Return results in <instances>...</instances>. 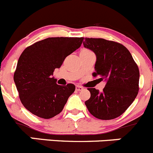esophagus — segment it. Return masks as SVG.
I'll return each mask as SVG.
<instances>
[{"label": "esophagus", "mask_w": 153, "mask_h": 153, "mask_svg": "<svg viewBox=\"0 0 153 153\" xmlns=\"http://www.w3.org/2000/svg\"><path fill=\"white\" fill-rule=\"evenodd\" d=\"M75 89H76L77 91H81L83 90V88L81 86H79V85H76V86H75Z\"/></svg>", "instance_id": "1"}]
</instances>
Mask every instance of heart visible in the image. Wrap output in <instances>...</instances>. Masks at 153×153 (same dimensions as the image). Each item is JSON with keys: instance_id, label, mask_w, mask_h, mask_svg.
Wrapping results in <instances>:
<instances>
[{"instance_id": "1", "label": "heart", "mask_w": 153, "mask_h": 153, "mask_svg": "<svg viewBox=\"0 0 153 153\" xmlns=\"http://www.w3.org/2000/svg\"><path fill=\"white\" fill-rule=\"evenodd\" d=\"M85 51H87V50H85Z\"/></svg>"}]
</instances>
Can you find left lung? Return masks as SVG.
<instances>
[{"mask_svg": "<svg viewBox=\"0 0 153 153\" xmlns=\"http://www.w3.org/2000/svg\"><path fill=\"white\" fill-rule=\"evenodd\" d=\"M85 48L96 54L94 77L106 81L102 92L88 88L91 97L85 101L90 113L102 120L114 119L123 114L139 91L140 72L128 49L119 43L103 38H85Z\"/></svg>", "mask_w": 153, "mask_h": 153, "instance_id": "obj_1", "label": "left lung"}]
</instances>
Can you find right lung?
Here are the masks:
<instances>
[{"mask_svg": "<svg viewBox=\"0 0 153 153\" xmlns=\"http://www.w3.org/2000/svg\"><path fill=\"white\" fill-rule=\"evenodd\" d=\"M84 38H48L24 50L13 75L22 105L40 118H51L62 112L74 93L72 84L58 85L52 77L67 56L80 48Z\"/></svg>", "mask_w": 153, "mask_h": 153, "instance_id": "obj_1", "label": "right lung"}]
</instances>
